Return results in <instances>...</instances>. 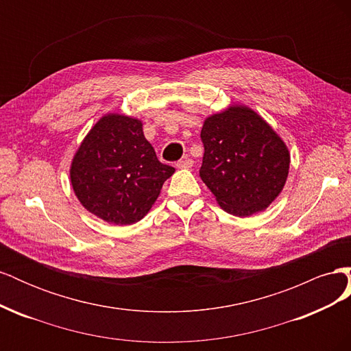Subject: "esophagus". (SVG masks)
I'll return each mask as SVG.
<instances>
[{
    "label": "esophagus",
    "instance_id": "34e87169",
    "mask_svg": "<svg viewBox=\"0 0 351 351\" xmlns=\"http://www.w3.org/2000/svg\"><path fill=\"white\" fill-rule=\"evenodd\" d=\"M193 167V159L184 158L182 161L177 162V168H192Z\"/></svg>",
    "mask_w": 351,
    "mask_h": 351
}]
</instances>
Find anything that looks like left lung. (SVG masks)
Returning a JSON list of instances; mask_svg holds the SVG:
<instances>
[{"instance_id":"left-lung-1","label":"left lung","mask_w":351,"mask_h":351,"mask_svg":"<svg viewBox=\"0 0 351 351\" xmlns=\"http://www.w3.org/2000/svg\"><path fill=\"white\" fill-rule=\"evenodd\" d=\"M200 139L205 146L200 178L228 214H258L281 193L289 177V147L256 111L231 105L209 115Z\"/></svg>"}]
</instances>
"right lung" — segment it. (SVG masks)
Masks as SVG:
<instances>
[{
    "instance_id": "1",
    "label": "right lung",
    "mask_w": 351,
    "mask_h": 351,
    "mask_svg": "<svg viewBox=\"0 0 351 351\" xmlns=\"http://www.w3.org/2000/svg\"><path fill=\"white\" fill-rule=\"evenodd\" d=\"M142 121L105 114L73 156L70 180L80 204L114 226L141 221L176 169L158 161Z\"/></svg>"
}]
</instances>
